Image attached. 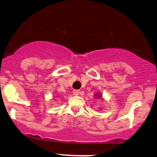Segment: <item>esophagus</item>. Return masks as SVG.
Masks as SVG:
<instances>
[{
    "label": "esophagus",
    "mask_w": 157,
    "mask_h": 157,
    "mask_svg": "<svg viewBox=\"0 0 157 157\" xmlns=\"http://www.w3.org/2000/svg\"><path fill=\"white\" fill-rule=\"evenodd\" d=\"M80 90H73L74 95L77 96V95H79V94H80Z\"/></svg>",
    "instance_id": "esophagus-1"
}]
</instances>
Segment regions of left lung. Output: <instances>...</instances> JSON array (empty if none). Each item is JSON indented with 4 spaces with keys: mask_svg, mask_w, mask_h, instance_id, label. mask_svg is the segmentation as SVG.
Here are the masks:
<instances>
[{
    "mask_svg": "<svg viewBox=\"0 0 157 157\" xmlns=\"http://www.w3.org/2000/svg\"><path fill=\"white\" fill-rule=\"evenodd\" d=\"M96 96V97L97 98H99V97H101V96L99 95V94H97V95H95Z\"/></svg>",
    "mask_w": 157,
    "mask_h": 157,
    "instance_id": "obj_1",
    "label": "left lung"
}]
</instances>
